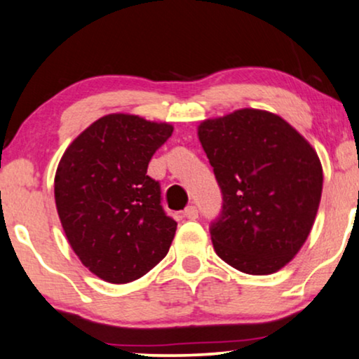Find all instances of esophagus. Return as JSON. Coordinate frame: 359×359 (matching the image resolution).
Listing matches in <instances>:
<instances>
[{
    "mask_svg": "<svg viewBox=\"0 0 359 359\" xmlns=\"http://www.w3.org/2000/svg\"><path fill=\"white\" fill-rule=\"evenodd\" d=\"M183 216H184V218H188V219H196L198 218V208L194 205L188 206L187 210L183 211Z\"/></svg>",
    "mask_w": 359,
    "mask_h": 359,
    "instance_id": "1",
    "label": "esophagus"
}]
</instances>
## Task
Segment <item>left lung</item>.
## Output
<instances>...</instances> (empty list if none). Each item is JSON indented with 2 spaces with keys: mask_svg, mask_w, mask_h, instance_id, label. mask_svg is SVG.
Wrapping results in <instances>:
<instances>
[{
  "mask_svg": "<svg viewBox=\"0 0 359 359\" xmlns=\"http://www.w3.org/2000/svg\"><path fill=\"white\" fill-rule=\"evenodd\" d=\"M223 193L211 223L216 255L248 274H271L306 241L323 191L313 146L285 119L243 108L198 126Z\"/></svg>",
  "mask_w": 359,
  "mask_h": 359,
  "instance_id": "obj_1",
  "label": "left lung"
}]
</instances>
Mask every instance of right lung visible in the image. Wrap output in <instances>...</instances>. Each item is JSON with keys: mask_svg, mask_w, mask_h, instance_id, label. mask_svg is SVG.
Masks as SVG:
<instances>
[{"mask_svg": "<svg viewBox=\"0 0 359 359\" xmlns=\"http://www.w3.org/2000/svg\"><path fill=\"white\" fill-rule=\"evenodd\" d=\"M171 133L168 123L106 114L66 148L57 165L61 226L81 263L101 280L135 281L168 255L178 223L166 216L159 183L146 171Z\"/></svg>", "mask_w": 359, "mask_h": 359, "instance_id": "obj_1", "label": "right lung"}]
</instances>
